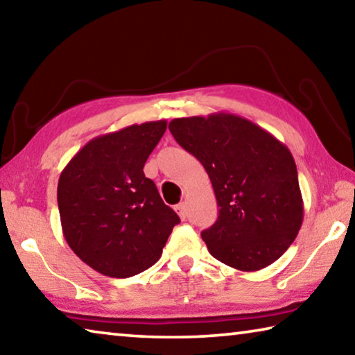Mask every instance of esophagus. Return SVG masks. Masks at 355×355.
Masks as SVG:
<instances>
[{
    "mask_svg": "<svg viewBox=\"0 0 355 355\" xmlns=\"http://www.w3.org/2000/svg\"><path fill=\"white\" fill-rule=\"evenodd\" d=\"M175 209H177V213H178L180 218H182V219L184 220V219H186V216H188V213H186V205H184V202L178 203V205L175 207Z\"/></svg>",
    "mask_w": 355,
    "mask_h": 355,
    "instance_id": "esophagus-1",
    "label": "esophagus"
}]
</instances>
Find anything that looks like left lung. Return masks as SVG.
Here are the masks:
<instances>
[{"instance_id": "left-lung-1", "label": "left lung", "mask_w": 355, "mask_h": 355, "mask_svg": "<svg viewBox=\"0 0 355 355\" xmlns=\"http://www.w3.org/2000/svg\"><path fill=\"white\" fill-rule=\"evenodd\" d=\"M169 130L211 180L219 216L202 232L209 254L245 272L279 260L304 219L296 163L285 144L227 112L173 119Z\"/></svg>"}]
</instances>
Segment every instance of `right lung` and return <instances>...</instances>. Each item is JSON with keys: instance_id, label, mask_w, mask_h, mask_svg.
<instances>
[{"instance_id": "add662e5", "label": "right lung", "mask_w": 355, "mask_h": 355, "mask_svg": "<svg viewBox=\"0 0 355 355\" xmlns=\"http://www.w3.org/2000/svg\"><path fill=\"white\" fill-rule=\"evenodd\" d=\"M166 128V120H156L94 137L59 177L65 241L107 277L127 279L153 266L180 222L144 175V164Z\"/></svg>"}]
</instances>
